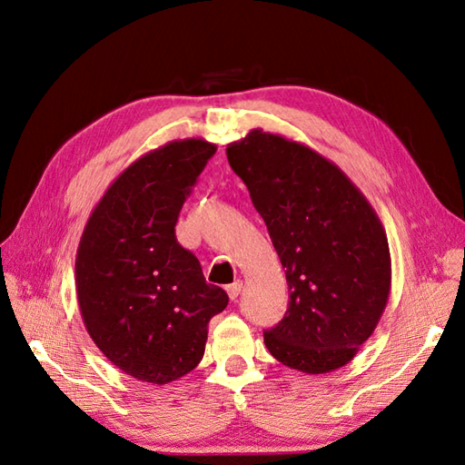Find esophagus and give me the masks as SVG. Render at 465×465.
Listing matches in <instances>:
<instances>
[{
  "mask_svg": "<svg viewBox=\"0 0 465 465\" xmlns=\"http://www.w3.org/2000/svg\"><path fill=\"white\" fill-rule=\"evenodd\" d=\"M241 291H242V281H234V283L227 285V292H229L231 301H236L238 294H241Z\"/></svg>",
  "mask_w": 465,
  "mask_h": 465,
  "instance_id": "1",
  "label": "esophagus"
}]
</instances>
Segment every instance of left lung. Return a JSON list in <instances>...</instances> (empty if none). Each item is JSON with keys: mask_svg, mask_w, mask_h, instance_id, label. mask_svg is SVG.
I'll list each match as a JSON object with an SVG mask.
<instances>
[{"mask_svg": "<svg viewBox=\"0 0 465 465\" xmlns=\"http://www.w3.org/2000/svg\"><path fill=\"white\" fill-rule=\"evenodd\" d=\"M227 159L262 215L289 283V308L263 331L289 369L345 367L388 304L391 260L376 211L340 166L299 142L252 130Z\"/></svg>", "mask_w": 465, "mask_h": 465, "instance_id": "obj_1", "label": "left lung"}]
</instances>
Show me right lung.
<instances>
[{"mask_svg":"<svg viewBox=\"0 0 465 465\" xmlns=\"http://www.w3.org/2000/svg\"><path fill=\"white\" fill-rule=\"evenodd\" d=\"M217 145L178 139L112 182L81 234L75 291L103 355L142 382L168 384L198 367L209 320L229 297L176 241L180 209Z\"/></svg>","mask_w":465,"mask_h":465,"instance_id":"add662e5","label":"right lung"}]
</instances>
